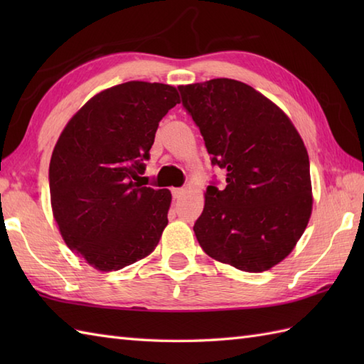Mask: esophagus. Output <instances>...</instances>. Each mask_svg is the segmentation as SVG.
<instances>
[{"label": "esophagus", "mask_w": 364, "mask_h": 364, "mask_svg": "<svg viewBox=\"0 0 364 364\" xmlns=\"http://www.w3.org/2000/svg\"><path fill=\"white\" fill-rule=\"evenodd\" d=\"M184 192H186V189L184 188H175V189H172V196H173V198H180L184 196Z\"/></svg>", "instance_id": "esophagus-1"}]
</instances>
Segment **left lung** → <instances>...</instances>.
Instances as JSON below:
<instances>
[{"label": "left lung", "mask_w": 364, "mask_h": 364, "mask_svg": "<svg viewBox=\"0 0 364 364\" xmlns=\"http://www.w3.org/2000/svg\"><path fill=\"white\" fill-rule=\"evenodd\" d=\"M227 186H208L194 233L215 261L264 272L294 250L310 222L306 146L291 119L252 86L218 78L178 87Z\"/></svg>", "instance_id": "1"}]
</instances>
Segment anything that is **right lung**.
I'll list each match as a JSON object with an SVG mask.
<instances>
[{"label":"right lung","instance_id":"obj_1","mask_svg":"<svg viewBox=\"0 0 364 364\" xmlns=\"http://www.w3.org/2000/svg\"><path fill=\"white\" fill-rule=\"evenodd\" d=\"M173 86L128 81L98 92L60 133L50 161L53 218L70 250L102 272L144 259L167 227L168 189L142 186Z\"/></svg>","mask_w":364,"mask_h":364}]
</instances>
